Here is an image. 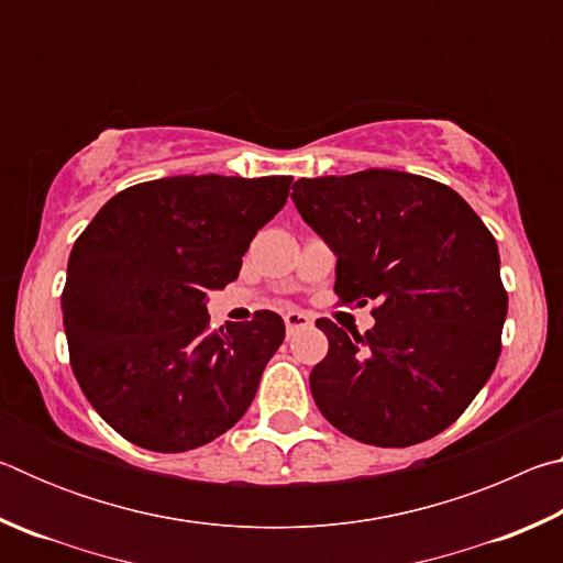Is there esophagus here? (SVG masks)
Returning a JSON list of instances; mask_svg holds the SVG:
<instances>
[{
    "instance_id": "esophagus-1",
    "label": "esophagus",
    "mask_w": 563,
    "mask_h": 563,
    "mask_svg": "<svg viewBox=\"0 0 563 563\" xmlns=\"http://www.w3.org/2000/svg\"><path fill=\"white\" fill-rule=\"evenodd\" d=\"M283 320H285V328H288V332L300 330V328H308L310 322H312V318L308 316V312H302V310H288L283 316Z\"/></svg>"
}]
</instances>
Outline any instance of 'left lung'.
<instances>
[{
    "instance_id": "1",
    "label": "left lung",
    "mask_w": 563,
    "mask_h": 563,
    "mask_svg": "<svg viewBox=\"0 0 563 563\" xmlns=\"http://www.w3.org/2000/svg\"><path fill=\"white\" fill-rule=\"evenodd\" d=\"M292 203L335 253V292L375 302L365 335L320 318L330 350L310 373L322 417L352 440L409 446L446 430L501 352L499 247L440 180L395 168L300 178Z\"/></svg>"
}]
</instances>
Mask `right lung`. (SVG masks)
<instances>
[{"mask_svg": "<svg viewBox=\"0 0 563 563\" xmlns=\"http://www.w3.org/2000/svg\"><path fill=\"white\" fill-rule=\"evenodd\" d=\"M292 176H168L121 190L69 255L62 292L71 369L129 442L188 452L251 407L285 338L271 310L211 328L208 292L241 273Z\"/></svg>", "mask_w": 563, "mask_h": 563, "instance_id": "1", "label": "right lung"}]
</instances>
